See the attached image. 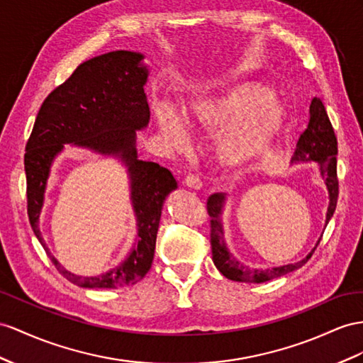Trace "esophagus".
<instances>
[{"instance_id": "1", "label": "esophagus", "mask_w": 363, "mask_h": 363, "mask_svg": "<svg viewBox=\"0 0 363 363\" xmlns=\"http://www.w3.org/2000/svg\"><path fill=\"white\" fill-rule=\"evenodd\" d=\"M185 185L193 190H199L202 187V181L196 174H187V178H185Z\"/></svg>"}]
</instances>
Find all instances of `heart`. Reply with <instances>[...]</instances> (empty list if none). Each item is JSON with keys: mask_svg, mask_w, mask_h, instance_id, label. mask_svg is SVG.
Listing matches in <instances>:
<instances>
[{"mask_svg": "<svg viewBox=\"0 0 363 363\" xmlns=\"http://www.w3.org/2000/svg\"><path fill=\"white\" fill-rule=\"evenodd\" d=\"M182 119L191 130H225L216 144L220 162L236 165L250 160H261L264 164L276 161L273 136L281 110L268 98L267 89L255 82H239L216 95L196 98L184 108ZM157 121L167 144L176 152L187 150L189 136L173 111L160 108Z\"/></svg>", "mask_w": 363, "mask_h": 363, "instance_id": "heart-1", "label": "heart"}]
</instances>
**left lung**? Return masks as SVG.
I'll list each match as a JSON object with an SVG mask.
<instances>
[{
	"mask_svg": "<svg viewBox=\"0 0 363 363\" xmlns=\"http://www.w3.org/2000/svg\"><path fill=\"white\" fill-rule=\"evenodd\" d=\"M337 139L334 135V128L330 123L327 110L322 104L319 98H313L310 106V121L308 125L303 130V133L299 136V141L296 144L294 153L291 156L293 162H310L314 161L319 164L320 174L325 179V185L328 189L330 194V206L327 211V224L331 219L334 210L337 206L339 196V181H337ZM225 203L224 193L211 194L207 201V211L210 216V242H211V253L213 262H215L218 270L224 274L227 279L236 282H253L262 284L272 281L279 276L291 273L297 268H301L303 264L308 262V259L313 256V252L299 262L288 264L282 267L267 268V270H257V268H250L244 264H240L238 259L228 252L225 238H224V227H222V208ZM319 244V242H318Z\"/></svg>",
	"mask_w": 363,
	"mask_h": 363,
	"instance_id": "obj_1",
	"label": "left lung"
}]
</instances>
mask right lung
<instances>
[{
  "label": "right lung",
  "mask_w": 363,
  "mask_h": 363,
  "mask_svg": "<svg viewBox=\"0 0 363 363\" xmlns=\"http://www.w3.org/2000/svg\"><path fill=\"white\" fill-rule=\"evenodd\" d=\"M143 60L141 53L116 50L79 64L44 99L26 145L27 215L32 230L57 270L82 288H118L141 281L153 262L164 201L178 189L170 170L138 160L136 130L147 127L150 119L144 93L148 70ZM64 143L118 155L128 165L138 240L126 261L104 275L82 278L67 272L40 238L38 224L45 185L54 156Z\"/></svg>",
  "instance_id": "1"
}]
</instances>
